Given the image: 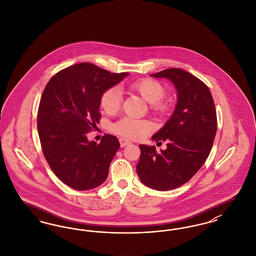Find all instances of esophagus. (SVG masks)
Wrapping results in <instances>:
<instances>
[{
	"mask_svg": "<svg viewBox=\"0 0 256 256\" xmlns=\"http://www.w3.org/2000/svg\"><path fill=\"white\" fill-rule=\"evenodd\" d=\"M119 142H120V146L124 148V146H128V144H130L132 143L130 141H128V139H124V138H121L120 140H119Z\"/></svg>",
	"mask_w": 256,
	"mask_h": 256,
	"instance_id": "esophagus-1",
	"label": "esophagus"
}]
</instances>
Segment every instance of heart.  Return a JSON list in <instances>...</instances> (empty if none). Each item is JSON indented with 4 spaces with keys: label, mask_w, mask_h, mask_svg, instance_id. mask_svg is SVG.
I'll return each mask as SVG.
<instances>
[{
    "label": "heart",
    "mask_w": 256,
    "mask_h": 256,
    "mask_svg": "<svg viewBox=\"0 0 256 256\" xmlns=\"http://www.w3.org/2000/svg\"><path fill=\"white\" fill-rule=\"evenodd\" d=\"M130 90L139 94L144 101L150 104V110L157 114H164L168 106L162 100L166 92L164 86L158 81L146 78L130 84ZM122 104V93L118 88H110L100 97V106L108 114L117 112ZM152 124L144 119L123 117L112 126L115 133L130 139H142L152 130Z\"/></svg>",
    "instance_id": "1"
}]
</instances>
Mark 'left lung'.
Wrapping results in <instances>:
<instances>
[{
  "label": "left lung",
  "instance_id": "8db88e82",
  "mask_svg": "<svg viewBox=\"0 0 256 256\" xmlns=\"http://www.w3.org/2000/svg\"><path fill=\"white\" fill-rule=\"evenodd\" d=\"M150 76L174 82L177 104L164 126L152 139L166 141V150L140 144L136 166L144 184L157 190L176 188L200 170L212 150L217 130L214 102L208 88L200 79L181 68H168Z\"/></svg>",
  "mask_w": 256,
  "mask_h": 256
}]
</instances>
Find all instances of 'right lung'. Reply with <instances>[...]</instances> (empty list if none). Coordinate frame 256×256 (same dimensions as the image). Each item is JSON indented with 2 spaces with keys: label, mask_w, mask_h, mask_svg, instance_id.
Masks as SVG:
<instances>
[{
  "label": "right lung",
  "mask_w": 256,
  "mask_h": 256,
  "mask_svg": "<svg viewBox=\"0 0 256 256\" xmlns=\"http://www.w3.org/2000/svg\"><path fill=\"white\" fill-rule=\"evenodd\" d=\"M128 75L80 62L56 73L44 90L37 117L42 154L55 175L74 190L94 188L108 177L120 143L104 134L97 144L86 134L100 122L102 92Z\"/></svg>",
  "instance_id": "add662e5"
}]
</instances>
